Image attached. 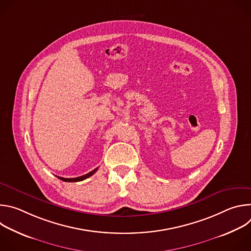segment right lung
<instances>
[{
    "instance_id": "add662e5",
    "label": "right lung",
    "mask_w": 251,
    "mask_h": 251,
    "mask_svg": "<svg viewBox=\"0 0 251 251\" xmlns=\"http://www.w3.org/2000/svg\"><path fill=\"white\" fill-rule=\"evenodd\" d=\"M98 170V168H96V169H94L93 171H91V172H89L88 174H86V175H83V176H77V177H70V178H67V177H61V176H58V178H60L61 181H63V182H80V181H83V180H85V178H87V177H89V176H91L96 171Z\"/></svg>"
}]
</instances>
